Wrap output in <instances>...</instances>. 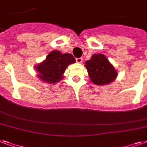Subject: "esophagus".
Wrapping results in <instances>:
<instances>
[{
  "instance_id": "esophagus-1",
  "label": "esophagus",
  "mask_w": 147,
  "mask_h": 147,
  "mask_svg": "<svg viewBox=\"0 0 147 147\" xmlns=\"http://www.w3.org/2000/svg\"><path fill=\"white\" fill-rule=\"evenodd\" d=\"M76 62H78V63H82V61H83V59L82 57L76 58Z\"/></svg>"
}]
</instances>
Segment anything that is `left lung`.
<instances>
[{
	"mask_svg": "<svg viewBox=\"0 0 147 147\" xmlns=\"http://www.w3.org/2000/svg\"><path fill=\"white\" fill-rule=\"evenodd\" d=\"M90 79L97 85L109 84L116 78V70L103 54H94L85 62Z\"/></svg>",
	"mask_w": 147,
	"mask_h": 147,
	"instance_id": "8db88e82",
	"label": "left lung"
}]
</instances>
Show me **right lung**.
<instances>
[{
    "label": "right lung",
    "mask_w": 147,
    "mask_h": 147,
    "mask_svg": "<svg viewBox=\"0 0 147 147\" xmlns=\"http://www.w3.org/2000/svg\"><path fill=\"white\" fill-rule=\"evenodd\" d=\"M76 62L73 55L62 54L59 51H53L47 55L44 62L36 66L38 76L47 83H55L62 80L63 73L69 64Z\"/></svg>",
    "instance_id": "right-lung-1"
}]
</instances>
